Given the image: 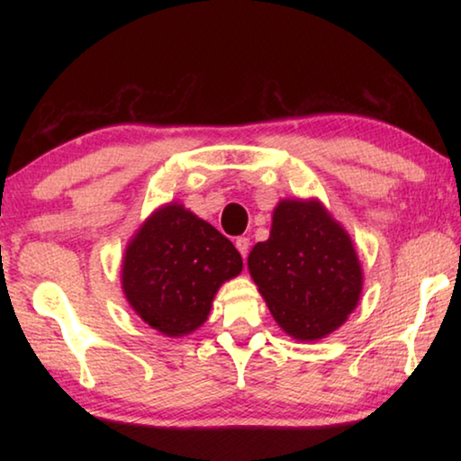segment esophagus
<instances>
[{"label": "esophagus", "instance_id": "obj_1", "mask_svg": "<svg viewBox=\"0 0 461 461\" xmlns=\"http://www.w3.org/2000/svg\"><path fill=\"white\" fill-rule=\"evenodd\" d=\"M236 248L238 252L241 254V258H248V252H249V238H238L236 240Z\"/></svg>", "mask_w": 461, "mask_h": 461}]
</instances>
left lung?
Wrapping results in <instances>:
<instances>
[{"instance_id":"8db88e82","label":"left lung","mask_w":461,"mask_h":461,"mask_svg":"<svg viewBox=\"0 0 461 461\" xmlns=\"http://www.w3.org/2000/svg\"><path fill=\"white\" fill-rule=\"evenodd\" d=\"M248 270L280 330L299 341L346 323L364 286L352 238L317 197L278 203L270 238L252 248Z\"/></svg>"}]
</instances>
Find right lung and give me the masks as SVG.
<instances>
[{"label":"right lung","instance_id":"right-lung-1","mask_svg":"<svg viewBox=\"0 0 461 461\" xmlns=\"http://www.w3.org/2000/svg\"><path fill=\"white\" fill-rule=\"evenodd\" d=\"M244 262L212 223L170 201L146 217L122 260V291L134 313L167 338L207 321L217 291Z\"/></svg>","mask_w":461,"mask_h":461}]
</instances>
